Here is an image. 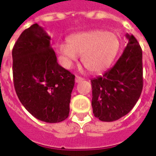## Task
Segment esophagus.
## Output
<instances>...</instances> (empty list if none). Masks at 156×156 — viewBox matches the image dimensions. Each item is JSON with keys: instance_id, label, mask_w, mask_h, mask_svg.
<instances>
[{"instance_id": "34e87169", "label": "esophagus", "mask_w": 156, "mask_h": 156, "mask_svg": "<svg viewBox=\"0 0 156 156\" xmlns=\"http://www.w3.org/2000/svg\"><path fill=\"white\" fill-rule=\"evenodd\" d=\"M83 80V78H82V77H79V76H76V78H75V82L76 83H80Z\"/></svg>"}]
</instances>
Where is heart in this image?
I'll use <instances>...</instances> for the list:
<instances>
[{
    "label": "heart",
    "mask_w": 156,
    "mask_h": 156,
    "mask_svg": "<svg viewBox=\"0 0 156 156\" xmlns=\"http://www.w3.org/2000/svg\"><path fill=\"white\" fill-rule=\"evenodd\" d=\"M119 47V38L115 33L92 30L71 35L67 42L56 47V51L67 69L73 67L78 55H82V63L89 72L101 73L111 66Z\"/></svg>",
    "instance_id": "b5f03b06"
}]
</instances>
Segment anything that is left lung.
<instances>
[{
    "label": "left lung",
    "instance_id": "8db88e82",
    "mask_svg": "<svg viewBox=\"0 0 156 156\" xmlns=\"http://www.w3.org/2000/svg\"><path fill=\"white\" fill-rule=\"evenodd\" d=\"M113 67L91 79L92 108L102 122L120 119L133 108L143 89L142 50L133 34Z\"/></svg>",
    "mask_w": 156,
    "mask_h": 156
}]
</instances>
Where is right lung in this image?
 Wrapping results in <instances>:
<instances>
[{
  "instance_id": "1",
  "label": "right lung",
  "mask_w": 156,
  "mask_h": 156,
  "mask_svg": "<svg viewBox=\"0 0 156 156\" xmlns=\"http://www.w3.org/2000/svg\"><path fill=\"white\" fill-rule=\"evenodd\" d=\"M12 61L14 88L25 109L49 123L67 119L75 76L58 64L51 37L42 27L34 23L22 33Z\"/></svg>"
}]
</instances>
